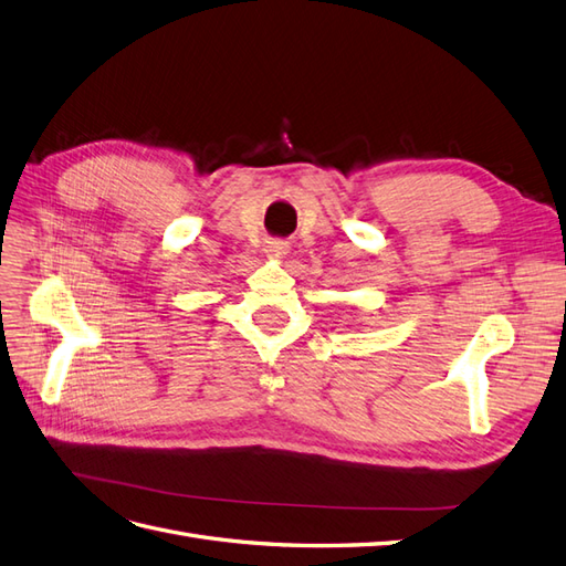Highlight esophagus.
I'll return each instance as SVG.
<instances>
[{"instance_id": "1", "label": "esophagus", "mask_w": 566, "mask_h": 566, "mask_svg": "<svg viewBox=\"0 0 566 566\" xmlns=\"http://www.w3.org/2000/svg\"><path fill=\"white\" fill-rule=\"evenodd\" d=\"M266 252H269L271 256H283V254L287 252V243H283V241H271V243L266 245Z\"/></svg>"}]
</instances>
